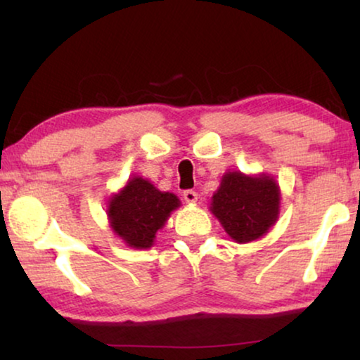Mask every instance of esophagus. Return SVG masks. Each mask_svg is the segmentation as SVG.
Masks as SVG:
<instances>
[{"mask_svg":"<svg viewBox=\"0 0 360 360\" xmlns=\"http://www.w3.org/2000/svg\"><path fill=\"white\" fill-rule=\"evenodd\" d=\"M184 200L190 205L196 203V201H198V193H196V191H193V190H185L184 191Z\"/></svg>","mask_w":360,"mask_h":360,"instance_id":"esophagus-1","label":"esophagus"}]
</instances>
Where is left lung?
<instances>
[{"label": "left lung", "mask_w": 360, "mask_h": 360, "mask_svg": "<svg viewBox=\"0 0 360 360\" xmlns=\"http://www.w3.org/2000/svg\"><path fill=\"white\" fill-rule=\"evenodd\" d=\"M211 213L236 243L262 238L275 224L280 210V188L272 176L228 172L211 198Z\"/></svg>", "instance_id": "8db88e82"}]
</instances>
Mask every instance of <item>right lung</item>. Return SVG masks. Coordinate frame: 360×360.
Returning <instances> with one entry per match:
<instances>
[{"label":"right lung","mask_w":360,"mask_h":360,"mask_svg":"<svg viewBox=\"0 0 360 360\" xmlns=\"http://www.w3.org/2000/svg\"><path fill=\"white\" fill-rule=\"evenodd\" d=\"M180 206L176 195L157 190L142 176H132L108 205V218L112 233L129 248L149 249L157 231L164 228L170 213Z\"/></svg>","instance_id":"1"}]
</instances>
